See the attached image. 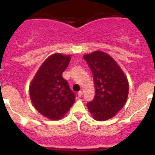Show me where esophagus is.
I'll return each mask as SVG.
<instances>
[{
    "mask_svg": "<svg viewBox=\"0 0 155 155\" xmlns=\"http://www.w3.org/2000/svg\"><path fill=\"white\" fill-rule=\"evenodd\" d=\"M82 95H83V92H82V91H79V92H78V94H77V95H78V97H81V96H82Z\"/></svg>",
    "mask_w": 155,
    "mask_h": 155,
    "instance_id": "1",
    "label": "esophagus"
}]
</instances>
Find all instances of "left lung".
I'll return each instance as SVG.
<instances>
[{
  "mask_svg": "<svg viewBox=\"0 0 155 155\" xmlns=\"http://www.w3.org/2000/svg\"><path fill=\"white\" fill-rule=\"evenodd\" d=\"M84 59L92 71L95 90V97L87 106L95 120H108L126 103L128 81L115 60L104 51L85 54Z\"/></svg>",
  "mask_w": 155,
  "mask_h": 155,
  "instance_id": "8db88e82",
  "label": "left lung"
}]
</instances>
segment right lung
Instances as JSON below:
<instances>
[{
    "mask_svg": "<svg viewBox=\"0 0 155 155\" xmlns=\"http://www.w3.org/2000/svg\"><path fill=\"white\" fill-rule=\"evenodd\" d=\"M70 60V55L57 53L49 56L30 86V95L35 109L51 120L61 119L75 101L76 95L63 78Z\"/></svg>",
    "mask_w": 155,
    "mask_h": 155,
    "instance_id": "right-lung-1",
    "label": "right lung"
}]
</instances>
